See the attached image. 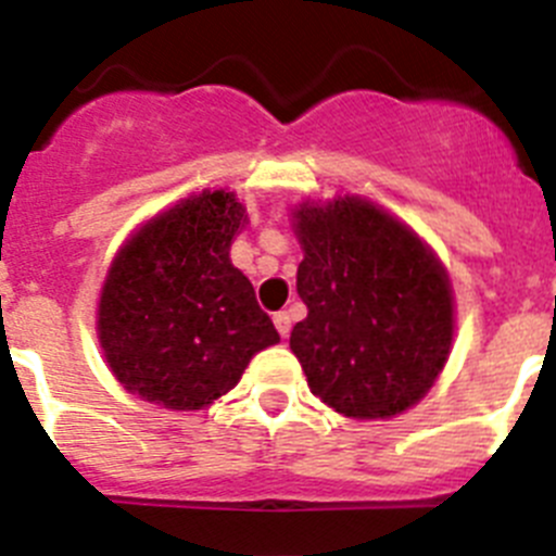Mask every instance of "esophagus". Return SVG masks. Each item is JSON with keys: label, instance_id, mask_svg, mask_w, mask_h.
Masks as SVG:
<instances>
[{"label": "esophagus", "instance_id": "34e87169", "mask_svg": "<svg viewBox=\"0 0 556 556\" xmlns=\"http://www.w3.org/2000/svg\"><path fill=\"white\" fill-rule=\"evenodd\" d=\"M274 326H277V331L282 337L290 334V315L288 313H277L274 315Z\"/></svg>", "mask_w": 556, "mask_h": 556}]
</instances>
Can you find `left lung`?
<instances>
[{
  "label": "left lung",
  "mask_w": 556,
  "mask_h": 556,
  "mask_svg": "<svg viewBox=\"0 0 556 556\" xmlns=\"http://www.w3.org/2000/svg\"><path fill=\"white\" fill-rule=\"evenodd\" d=\"M304 249L290 331L313 395L342 417L389 419L428 395L453 345V288L417 232L362 197L295 207Z\"/></svg>",
  "instance_id": "obj_1"
}]
</instances>
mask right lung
I'll return each instance as SVG.
<instances>
[{
  "label": "right lung",
  "mask_w": 556,
  "mask_h": 556,
  "mask_svg": "<svg viewBox=\"0 0 556 556\" xmlns=\"http://www.w3.org/2000/svg\"><path fill=\"white\" fill-rule=\"evenodd\" d=\"M243 225L232 191L205 189L123 243L98 302V340L128 392L197 412L227 395L257 351L279 342L252 282L230 261Z\"/></svg>",
  "instance_id": "right-lung-1"
}]
</instances>
